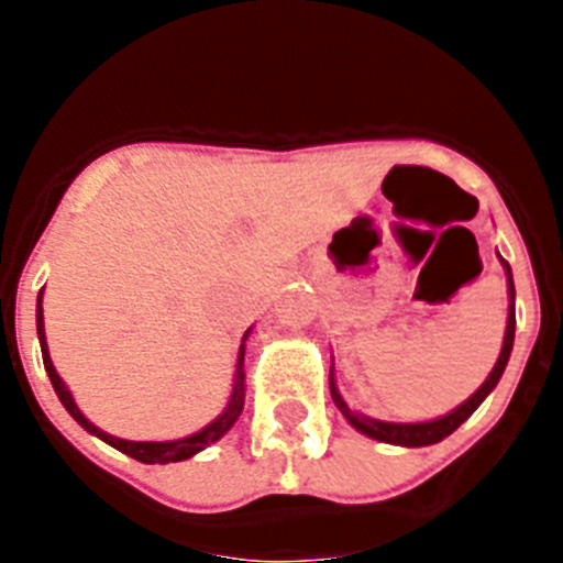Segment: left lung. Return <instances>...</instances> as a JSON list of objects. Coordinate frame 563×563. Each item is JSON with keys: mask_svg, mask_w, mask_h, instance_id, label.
Returning a JSON list of instances; mask_svg holds the SVG:
<instances>
[{"mask_svg": "<svg viewBox=\"0 0 563 563\" xmlns=\"http://www.w3.org/2000/svg\"><path fill=\"white\" fill-rule=\"evenodd\" d=\"M505 271H507V290H510V298H516V290H514V276H510V265L505 262ZM514 335H516V307L510 305V312H507V330H505V343H501V352H499V361H496L494 372L487 375V380L482 383L479 389H476V395L467 397L465 402H462L460 409H454L451 415L440 417V420H431V422H380V420H369V417L357 415V411H352L346 402L341 400V395L335 391V386H332L330 380V391H332V400H335V406L341 409V415L346 417V420L355 426L361 434L372 437V440H380V442H391V445H406V449H420V445H434V442L445 440L449 434H454L456 429H460L462 422L467 420V417L474 415L476 409H479V402L485 400L490 391L496 389V383H499L501 372H505L507 366V357H510V350H514Z\"/></svg>", "mask_w": 563, "mask_h": 563, "instance_id": "left-lung-1", "label": "left lung"}]
</instances>
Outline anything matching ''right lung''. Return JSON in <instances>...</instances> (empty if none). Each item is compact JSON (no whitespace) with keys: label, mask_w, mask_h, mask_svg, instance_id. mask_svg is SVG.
I'll return each mask as SVG.
<instances>
[{"label":"right lung","mask_w":563,"mask_h":563,"mask_svg":"<svg viewBox=\"0 0 563 563\" xmlns=\"http://www.w3.org/2000/svg\"><path fill=\"white\" fill-rule=\"evenodd\" d=\"M36 330H38V341H42V357H44V369H47V377L49 383H53V389H56L58 400L64 402V409L73 415V420L81 426V429H87L89 434H96L98 440L109 442L112 449L123 451L126 456H132V460L137 462H148V465H166V462H180V460H188V456L200 454L202 449H208L211 442L220 440L222 434H225L228 429H231L233 422L239 420V415H242V409H245V338H242V346H239V363H236V383H233V395H231V402H228V409L222 411L217 420L208 426V429L197 431V434L186 437V440H174V442H132V440H118V437L107 434V431L96 429L92 422L87 420V417L78 411V406L73 402V395H69V389L64 386V380L58 377L56 366H53V361H49V352H47V341H44V316H42V296H38V310H36Z\"/></svg>","instance_id":"1"}]
</instances>
